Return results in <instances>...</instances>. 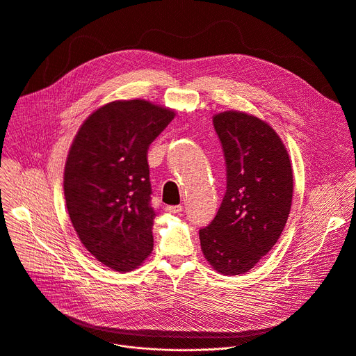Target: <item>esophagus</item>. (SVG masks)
<instances>
[{
	"label": "esophagus",
	"mask_w": 356,
	"mask_h": 356,
	"mask_svg": "<svg viewBox=\"0 0 356 356\" xmlns=\"http://www.w3.org/2000/svg\"><path fill=\"white\" fill-rule=\"evenodd\" d=\"M165 211L172 213H180L183 211V205H166Z\"/></svg>",
	"instance_id": "obj_1"
}]
</instances>
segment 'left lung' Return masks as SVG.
I'll return each instance as SVG.
<instances>
[{"instance_id":"1","label":"left lung","mask_w":356,"mask_h":356,"mask_svg":"<svg viewBox=\"0 0 356 356\" xmlns=\"http://www.w3.org/2000/svg\"><path fill=\"white\" fill-rule=\"evenodd\" d=\"M226 166V191L200 242L205 259L223 275L252 270L277 243L293 191L288 152L260 118L241 111L213 117Z\"/></svg>"}]
</instances>
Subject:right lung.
Returning a JSON list of instances; mask_svg holds the SVG:
<instances>
[{
	"instance_id": "obj_1",
	"label": "right lung",
	"mask_w": 356,
	"mask_h": 356,
	"mask_svg": "<svg viewBox=\"0 0 356 356\" xmlns=\"http://www.w3.org/2000/svg\"><path fill=\"white\" fill-rule=\"evenodd\" d=\"M175 113L147 100L111 102L79 129L64 172L67 209L82 245L126 273L152 252L148 149Z\"/></svg>"
}]
</instances>
